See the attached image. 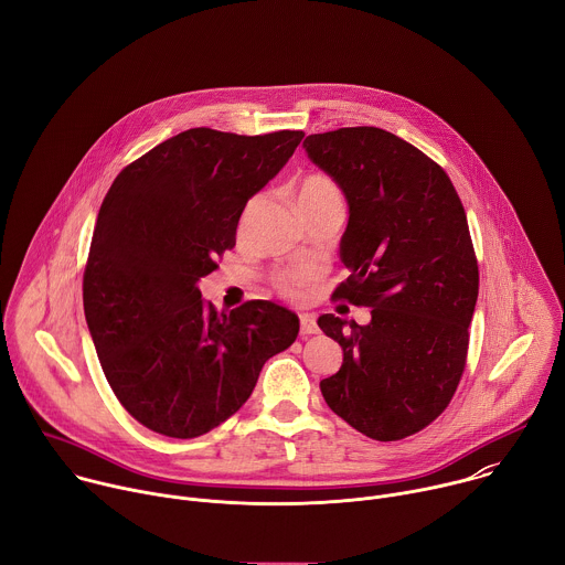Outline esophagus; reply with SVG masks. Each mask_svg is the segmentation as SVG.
I'll list each match as a JSON object with an SVG mask.
<instances>
[{
    "instance_id": "34e87169",
    "label": "esophagus",
    "mask_w": 565,
    "mask_h": 565,
    "mask_svg": "<svg viewBox=\"0 0 565 565\" xmlns=\"http://www.w3.org/2000/svg\"><path fill=\"white\" fill-rule=\"evenodd\" d=\"M300 333H302V335L318 333V324H316V318H313L311 313H302V316H300Z\"/></svg>"
}]
</instances>
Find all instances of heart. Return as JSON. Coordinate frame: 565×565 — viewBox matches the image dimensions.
<instances>
[{
  "instance_id": "b5f03b06",
  "label": "heart",
  "mask_w": 565,
  "mask_h": 565,
  "mask_svg": "<svg viewBox=\"0 0 565 565\" xmlns=\"http://www.w3.org/2000/svg\"><path fill=\"white\" fill-rule=\"evenodd\" d=\"M343 204V198H341V189L335 186V182L327 175H320V173H311L307 175L305 180H300L298 189H296V204L300 211L305 209H311V206H320V204ZM256 204V200L247 206L245 211V217L249 215L252 206ZM313 271L309 269H289V271H282L274 278V285L276 289L287 296V298H300L307 294V289L313 285Z\"/></svg>"
}]
</instances>
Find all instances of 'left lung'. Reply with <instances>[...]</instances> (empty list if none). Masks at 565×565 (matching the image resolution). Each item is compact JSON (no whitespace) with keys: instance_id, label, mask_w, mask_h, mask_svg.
<instances>
[{"instance_id":"8db88e82","label":"left lung","mask_w":565,"mask_h":565,"mask_svg":"<svg viewBox=\"0 0 565 565\" xmlns=\"http://www.w3.org/2000/svg\"><path fill=\"white\" fill-rule=\"evenodd\" d=\"M309 160L350 209L338 298L372 307L367 324L322 313L318 327L343 348L320 381L324 403L361 434L398 440L420 431L461 381L479 298L466 209L447 173L398 136L350 127L307 136Z\"/></svg>"}]
</instances>
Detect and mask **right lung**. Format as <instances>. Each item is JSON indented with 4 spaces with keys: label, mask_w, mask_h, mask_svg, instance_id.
I'll return each instance as SVG.
<instances>
[{
    "label": "right lung",
    "mask_w": 565,
    "mask_h": 565,
    "mask_svg": "<svg viewBox=\"0 0 565 565\" xmlns=\"http://www.w3.org/2000/svg\"><path fill=\"white\" fill-rule=\"evenodd\" d=\"M302 131H182L110 184L84 271V313L104 376L145 427L195 438L236 414L263 365L298 335L269 300L215 311L200 278L236 245L238 220Z\"/></svg>",
    "instance_id": "add662e5"
}]
</instances>
